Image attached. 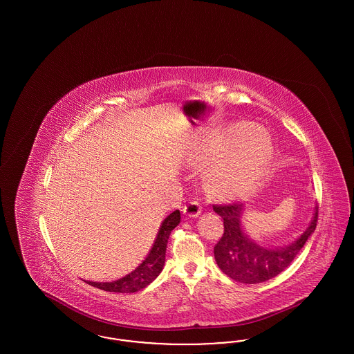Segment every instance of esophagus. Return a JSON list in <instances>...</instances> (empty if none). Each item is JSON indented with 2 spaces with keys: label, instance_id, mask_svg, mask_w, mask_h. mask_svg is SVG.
I'll return each mask as SVG.
<instances>
[{
  "label": "esophagus",
  "instance_id": "esophagus-1",
  "mask_svg": "<svg viewBox=\"0 0 354 354\" xmlns=\"http://www.w3.org/2000/svg\"><path fill=\"white\" fill-rule=\"evenodd\" d=\"M201 212H202V207L196 201L188 203L183 208V214L188 218H198L201 215Z\"/></svg>",
  "mask_w": 354,
  "mask_h": 354
}]
</instances>
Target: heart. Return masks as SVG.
I'll list each match as a JSON object with an SVG mask.
<instances>
[{
    "label": "heart",
    "instance_id": "1",
    "mask_svg": "<svg viewBox=\"0 0 354 354\" xmlns=\"http://www.w3.org/2000/svg\"><path fill=\"white\" fill-rule=\"evenodd\" d=\"M224 146L205 169V185L221 199L247 196L263 182L270 169L274 145L270 131L253 123H235L221 138H211L195 152V159Z\"/></svg>",
    "mask_w": 354,
    "mask_h": 354
}]
</instances>
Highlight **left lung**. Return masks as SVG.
<instances>
[{
    "label": "left lung",
    "instance_id": "obj_1",
    "mask_svg": "<svg viewBox=\"0 0 354 354\" xmlns=\"http://www.w3.org/2000/svg\"><path fill=\"white\" fill-rule=\"evenodd\" d=\"M214 211L224 220V234L214 247L216 264L228 277L243 284L264 283L286 270L315 232L319 218L316 207L309 227L297 240L286 247L268 248L253 241L243 231V204L214 205Z\"/></svg>",
    "mask_w": 354,
    "mask_h": 354
}]
</instances>
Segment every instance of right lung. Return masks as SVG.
I'll return each instance as SVG.
<instances>
[{"mask_svg":"<svg viewBox=\"0 0 354 354\" xmlns=\"http://www.w3.org/2000/svg\"><path fill=\"white\" fill-rule=\"evenodd\" d=\"M179 223H180V212L178 209L169 214V216L163 220L156 239L153 241L151 251L131 273L111 283H95V281H86V283L88 286L100 288L106 292H118V293H134L151 284L163 270V266L166 261V248H167L171 231Z\"/></svg>","mask_w":354,"mask_h":354,"instance_id":"1","label":"right lung"}]
</instances>
